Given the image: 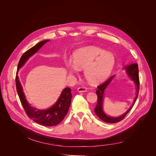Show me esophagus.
Here are the masks:
<instances>
[{
    "label": "esophagus",
    "mask_w": 156,
    "mask_h": 156,
    "mask_svg": "<svg viewBox=\"0 0 156 156\" xmlns=\"http://www.w3.org/2000/svg\"><path fill=\"white\" fill-rule=\"evenodd\" d=\"M87 90V89L85 87H79L77 89V91L79 92H85Z\"/></svg>",
    "instance_id": "obj_1"
}]
</instances>
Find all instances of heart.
Returning <instances> with one entry per match:
<instances>
[{
  "label": "heart",
  "instance_id": "obj_1",
  "mask_svg": "<svg viewBox=\"0 0 156 156\" xmlns=\"http://www.w3.org/2000/svg\"><path fill=\"white\" fill-rule=\"evenodd\" d=\"M115 58L111 52L95 46H88L76 50L73 55V61L65 62L67 71L70 75L77 74L84 69V76L92 85L104 81L111 73Z\"/></svg>",
  "mask_w": 156,
  "mask_h": 156
}]
</instances>
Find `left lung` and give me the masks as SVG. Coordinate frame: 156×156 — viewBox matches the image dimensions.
Listing matches in <instances>:
<instances>
[{"label": "left lung", "instance_id": "1", "mask_svg": "<svg viewBox=\"0 0 156 156\" xmlns=\"http://www.w3.org/2000/svg\"><path fill=\"white\" fill-rule=\"evenodd\" d=\"M124 69H126V73L130 79L133 82L136 86V96L134 99L133 103L130 108L124 114L119 116H111L108 115L103 110V104L104 101V95L105 90L108 88V87L111 84L112 80L115 77V75L111 76L106 82L104 83L99 85L97 88L98 89L96 91L97 95V104L94 109V111L97 116L101 119L102 121L108 122V123H116L119 121H121L123 119L127 114L133 108L136 99L138 97L139 90V69H138V65L137 64H132L129 66H125Z\"/></svg>", "mask_w": 156, "mask_h": 156}]
</instances>
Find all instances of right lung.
Masks as SVG:
<instances>
[{
  "mask_svg": "<svg viewBox=\"0 0 156 156\" xmlns=\"http://www.w3.org/2000/svg\"><path fill=\"white\" fill-rule=\"evenodd\" d=\"M48 41L50 40H44L38 43L23 55L18 64L16 83L19 97L27 116L34 122L40 125L51 127L59 124L67 115L72 98L71 89L69 88H66L63 89L56 102L50 108L47 109H37L32 106L27 101L18 76L19 69L26 64L29 58L36 53Z\"/></svg>",
  "mask_w": 156,
  "mask_h": 156,
  "instance_id": "1",
  "label": "right lung"
}]
</instances>
